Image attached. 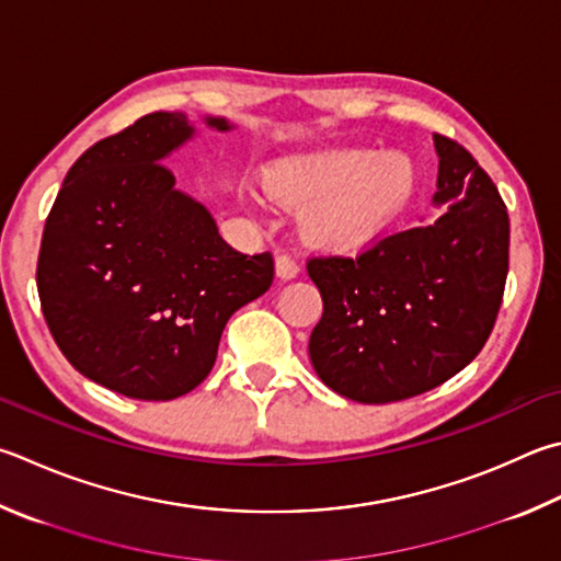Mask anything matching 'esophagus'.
<instances>
[{
    "label": "esophagus",
    "mask_w": 561,
    "mask_h": 561,
    "mask_svg": "<svg viewBox=\"0 0 561 561\" xmlns=\"http://www.w3.org/2000/svg\"><path fill=\"white\" fill-rule=\"evenodd\" d=\"M299 274V262L291 257V254L282 252L277 257V277L279 279H294Z\"/></svg>",
    "instance_id": "34e87169"
}]
</instances>
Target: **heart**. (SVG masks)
Wrapping results in <instances>:
<instances>
[{
  "label": "heart",
  "instance_id": "1",
  "mask_svg": "<svg viewBox=\"0 0 561 561\" xmlns=\"http://www.w3.org/2000/svg\"><path fill=\"white\" fill-rule=\"evenodd\" d=\"M270 188L289 206H311L304 226L313 242L351 248L370 240L410 198L414 167L404 154L335 149L282 161Z\"/></svg>",
  "mask_w": 561,
  "mask_h": 561
}]
</instances>
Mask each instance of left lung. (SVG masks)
I'll use <instances>...</instances> for the list:
<instances>
[{"label": "left lung", "mask_w": 561, "mask_h": 561, "mask_svg": "<svg viewBox=\"0 0 561 561\" xmlns=\"http://www.w3.org/2000/svg\"><path fill=\"white\" fill-rule=\"evenodd\" d=\"M439 154L432 226L392 232L348 254H316L307 272L323 316L309 355L348 400L400 402L461 373L491 335L503 304L511 220L491 176L458 141Z\"/></svg>", "instance_id": "1"}]
</instances>
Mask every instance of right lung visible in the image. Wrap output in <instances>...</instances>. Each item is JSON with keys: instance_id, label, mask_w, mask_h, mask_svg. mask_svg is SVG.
Instances as JSON below:
<instances>
[{"instance_id": "add662e5", "label": "right lung", "mask_w": 561, "mask_h": 561, "mask_svg": "<svg viewBox=\"0 0 561 561\" xmlns=\"http://www.w3.org/2000/svg\"><path fill=\"white\" fill-rule=\"evenodd\" d=\"M208 127L230 125L208 117ZM181 112H151L90 147L41 238L36 287L60 353L131 400L191 392L216 363L232 313L272 287V252L242 254L174 188L164 157L191 139Z\"/></svg>"}]
</instances>
